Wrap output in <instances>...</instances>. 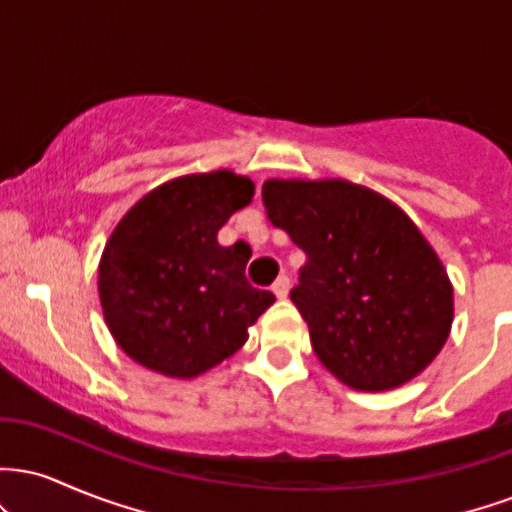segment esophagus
Here are the masks:
<instances>
[{"mask_svg": "<svg viewBox=\"0 0 512 512\" xmlns=\"http://www.w3.org/2000/svg\"><path fill=\"white\" fill-rule=\"evenodd\" d=\"M289 289H291V279L286 274H281L279 279H276L274 284H272V291H274L276 298H286V296H289Z\"/></svg>", "mask_w": 512, "mask_h": 512, "instance_id": "esophagus-1", "label": "esophagus"}]
</instances>
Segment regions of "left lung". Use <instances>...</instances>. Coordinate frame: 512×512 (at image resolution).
Here are the masks:
<instances>
[{"label":"left lung","mask_w":512,"mask_h":512,"mask_svg":"<svg viewBox=\"0 0 512 512\" xmlns=\"http://www.w3.org/2000/svg\"><path fill=\"white\" fill-rule=\"evenodd\" d=\"M262 202L308 255L291 301L322 366L358 392L424 373L448 342L455 301L419 226L392 199L342 178H272Z\"/></svg>","instance_id":"left-lung-1"}]
</instances>
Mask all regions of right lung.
<instances>
[{
	"label": "right lung",
	"mask_w": 512,
	"mask_h": 512,
	"mask_svg": "<svg viewBox=\"0 0 512 512\" xmlns=\"http://www.w3.org/2000/svg\"><path fill=\"white\" fill-rule=\"evenodd\" d=\"M252 197L255 182L233 170L180 175L146 192L110 233L98 296L117 346L139 366L192 380L248 342L274 296L252 289L250 257L216 236Z\"/></svg>",
	"instance_id": "obj_1"
}]
</instances>
